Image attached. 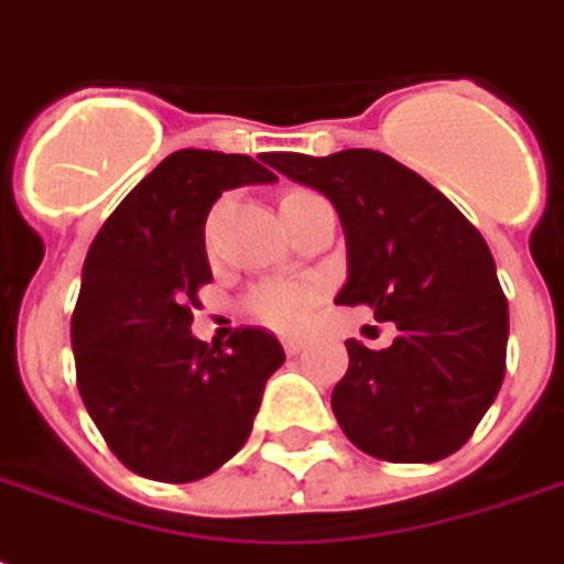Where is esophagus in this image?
<instances>
[{
    "mask_svg": "<svg viewBox=\"0 0 564 564\" xmlns=\"http://www.w3.org/2000/svg\"><path fill=\"white\" fill-rule=\"evenodd\" d=\"M283 351L290 354V357H295V354L304 351V339H295V336H286V339H283Z\"/></svg>",
    "mask_w": 564,
    "mask_h": 564,
    "instance_id": "obj_1",
    "label": "esophagus"
}]
</instances>
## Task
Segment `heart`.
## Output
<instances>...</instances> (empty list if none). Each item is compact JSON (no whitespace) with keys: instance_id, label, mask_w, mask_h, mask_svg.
<instances>
[{"instance_id":"1","label":"heart","mask_w":564,"mask_h":564,"mask_svg":"<svg viewBox=\"0 0 564 564\" xmlns=\"http://www.w3.org/2000/svg\"><path fill=\"white\" fill-rule=\"evenodd\" d=\"M322 295L325 286L316 278H272L251 286L246 295V313L263 327L295 334L307 325Z\"/></svg>"}]
</instances>
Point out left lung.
I'll use <instances>...</instances> for the list:
<instances>
[{
    "instance_id": "left-lung-1",
    "label": "left lung",
    "mask_w": 564,
    "mask_h": 564,
    "mask_svg": "<svg viewBox=\"0 0 564 564\" xmlns=\"http://www.w3.org/2000/svg\"><path fill=\"white\" fill-rule=\"evenodd\" d=\"M334 202L348 242L345 307L394 322L383 351L348 339L330 394L339 427L386 463H436L471 438L507 375L509 307L480 230L433 184L371 149L272 154Z\"/></svg>"
}]
</instances>
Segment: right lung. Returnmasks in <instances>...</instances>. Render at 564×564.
<instances>
[{
    "label": "right lung",
    "instance_id": "right-lung-1",
    "mask_svg": "<svg viewBox=\"0 0 564 564\" xmlns=\"http://www.w3.org/2000/svg\"><path fill=\"white\" fill-rule=\"evenodd\" d=\"M272 181L248 154L181 149L122 198L87 251L69 325L75 380L113 456L140 477L193 482L228 463L281 369V343L263 327H239L225 348L189 334L213 281V202Z\"/></svg>",
    "mask_w": 564,
    "mask_h": 564
}]
</instances>
